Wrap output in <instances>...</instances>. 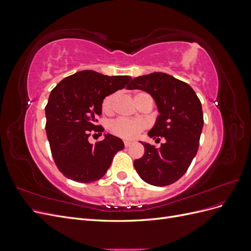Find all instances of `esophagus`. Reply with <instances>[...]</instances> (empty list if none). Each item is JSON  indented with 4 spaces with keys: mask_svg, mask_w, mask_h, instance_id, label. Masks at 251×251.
<instances>
[{
    "mask_svg": "<svg viewBox=\"0 0 251 251\" xmlns=\"http://www.w3.org/2000/svg\"><path fill=\"white\" fill-rule=\"evenodd\" d=\"M124 143H125L126 148H128V147H131V146H132V144H133V141H130V140H125V141H124Z\"/></svg>",
    "mask_w": 251,
    "mask_h": 251,
    "instance_id": "1",
    "label": "esophagus"
}]
</instances>
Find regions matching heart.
Masks as SVG:
<instances>
[{
  "label": "heart",
  "instance_id": "1",
  "mask_svg": "<svg viewBox=\"0 0 251 251\" xmlns=\"http://www.w3.org/2000/svg\"><path fill=\"white\" fill-rule=\"evenodd\" d=\"M146 93H137L135 97ZM117 97V93H111L105 96L101 101V110L105 114H110L113 111L114 102ZM144 128V124L140 120H132L126 118H118L113 121L111 125V131L118 137L132 139L135 138Z\"/></svg>",
  "mask_w": 251,
  "mask_h": 251
}]
</instances>
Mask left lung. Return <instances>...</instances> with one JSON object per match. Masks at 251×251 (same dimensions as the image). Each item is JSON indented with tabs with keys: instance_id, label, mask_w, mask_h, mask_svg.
<instances>
[{
	"instance_id": "left-lung-1",
	"label": "left lung",
	"mask_w": 251,
	"mask_h": 251,
	"mask_svg": "<svg viewBox=\"0 0 251 251\" xmlns=\"http://www.w3.org/2000/svg\"><path fill=\"white\" fill-rule=\"evenodd\" d=\"M126 89L146 91L154 98L159 116L149 136L165 139L159 149L141 142L144 155L134 161L135 170L149 184L170 185L186 173L198 151L204 123L201 101L188 83L161 72L135 77Z\"/></svg>"
}]
</instances>
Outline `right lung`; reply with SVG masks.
Masks as SVG:
<instances>
[{
	"label": "right lung",
	"mask_w": 251,
	"mask_h": 251,
	"mask_svg": "<svg viewBox=\"0 0 251 251\" xmlns=\"http://www.w3.org/2000/svg\"><path fill=\"white\" fill-rule=\"evenodd\" d=\"M130 80V76L83 70L64 78L51 91L45 108L47 138L57 169L68 179L80 183L100 180L113 157L125 148L123 140L111 134H104V139L95 144L88 138L92 131L103 132L101 126H96L103 98Z\"/></svg>",
	"instance_id": "1"
}]
</instances>
